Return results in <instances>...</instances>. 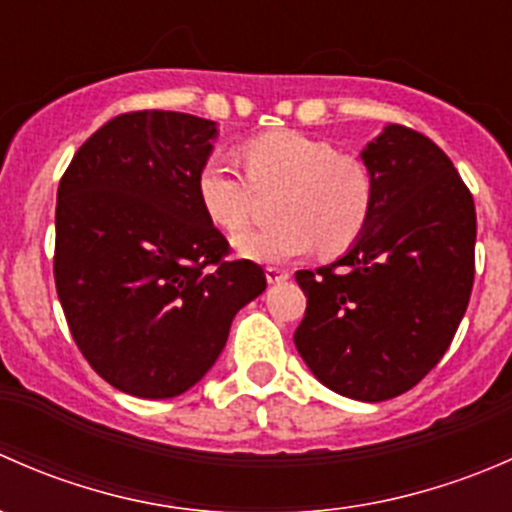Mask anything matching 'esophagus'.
Segmentation results:
<instances>
[{"label":"esophagus","mask_w":512,"mask_h":512,"mask_svg":"<svg viewBox=\"0 0 512 512\" xmlns=\"http://www.w3.org/2000/svg\"><path fill=\"white\" fill-rule=\"evenodd\" d=\"M265 277H267V282H270V285H280V282L289 280V272L282 270V267H267Z\"/></svg>","instance_id":"1"}]
</instances>
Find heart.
I'll return each instance as SVG.
<instances>
[{"label":"heart","instance_id":"b5f03b06","mask_svg":"<svg viewBox=\"0 0 512 512\" xmlns=\"http://www.w3.org/2000/svg\"><path fill=\"white\" fill-rule=\"evenodd\" d=\"M245 175L223 158H210L195 175L203 213L220 230H242L260 205V195L280 193L277 223L235 237L242 257L285 262L314 247L342 255L364 235L374 210V180L354 156H342L322 138L299 131H270L237 148Z\"/></svg>","mask_w":512,"mask_h":512}]
</instances>
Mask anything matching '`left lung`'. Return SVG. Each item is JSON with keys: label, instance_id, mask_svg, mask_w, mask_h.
Masks as SVG:
<instances>
[{"label": "left lung", "instance_id": "left-lung-1", "mask_svg": "<svg viewBox=\"0 0 512 512\" xmlns=\"http://www.w3.org/2000/svg\"><path fill=\"white\" fill-rule=\"evenodd\" d=\"M361 160L371 220L342 260L294 275L307 297L294 344L332 391L386 401L451 347L476 275V205L451 158L414 128L386 126Z\"/></svg>", "mask_w": 512, "mask_h": 512}]
</instances>
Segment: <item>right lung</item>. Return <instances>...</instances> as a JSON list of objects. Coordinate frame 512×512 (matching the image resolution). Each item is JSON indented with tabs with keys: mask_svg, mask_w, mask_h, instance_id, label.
Returning <instances> with one entry per match:
<instances>
[{
	"mask_svg": "<svg viewBox=\"0 0 512 512\" xmlns=\"http://www.w3.org/2000/svg\"><path fill=\"white\" fill-rule=\"evenodd\" d=\"M215 136V121L190 113H121L61 175L56 294L91 369L138 399L198 384L232 317L267 287L260 265L225 260L230 245L198 203Z\"/></svg>",
	"mask_w": 512,
	"mask_h": 512,
	"instance_id": "right-lung-1",
	"label": "right lung"
}]
</instances>
